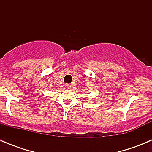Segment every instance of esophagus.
I'll return each mask as SVG.
<instances>
[{"instance_id":"esophagus-1","label":"esophagus","mask_w":152,"mask_h":152,"mask_svg":"<svg viewBox=\"0 0 152 152\" xmlns=\"http://www.w3.org/2000/svg\"><path fill=\"white\" fill-rule=\"evenodd\" d=\"M72 87V85H70V84H66V85H65V88H67V89H70Z\"/></svg>"}]
</instances>
